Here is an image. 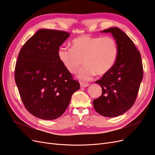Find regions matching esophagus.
Instances as JSON below:
<instances>
[{"label":"esophagus","instance_id":"34e87169","mask_svg":"<svg viewBox=\"0 0 155 155\" xmlns=\"http://www.w3.org/2000/svg\"><path fill=\"white\" fill-rule=\"evenodd\" d=\"M80 86L81 87H87L88 86H89V84L88 83H80Z\"/></svg>","mask_w":155,"mask_h":155}]
</instances>
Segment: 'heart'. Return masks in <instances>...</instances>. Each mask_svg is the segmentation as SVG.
I'll list each match as a JSON object with an SVG mask.
<instances>
[{
  "label": "heart",
  "instance_id": "b5f03b06",
  "mask_svg": "<svg viewBox=\"0 0 155 155\" xmlns=\"http://www.w3.org/2000/svg\"><path fill=\"white\" fill-rule=\"evenodd\" d=\"M72 48L61 47L58 51L60 61L68 71L74 74L83 63L77 77L81 81H90L97 74L109 72L118 58V48L111 37L83 35L72 41Z\"/></svg>",
  "mask_w": 155,
  "mask_h": 155
}]
</instances>
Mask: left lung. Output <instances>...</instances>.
<instances>
[{
    "label": "left lung",
    "mask_w": 155,
    "mask_h": 155,
    "mask_svg": "<svg viewBox=\"0 0 155 155\" xmlns=\"http://www.w3.org/2000/svg\"><path fill=\"white\" fill-rule=\"evenodd\" d=\"M101 33H110L118 48L114 66L95 83L102 88L100 97L93 101L98 114L108 118L124 114L134 105L143 78L141 55L133 41L118 28Z\"/></svg>",
    "instance_id": "obj_1"
}]
</instances>
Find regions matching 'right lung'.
Returning a JSON list of instances; mask_svg holds the SVG:
<instances>
[{
  "mask_svg": "<svg viewBox=\"0 0 155 155\" xmlns=\"http://www.w3.org/2000/svg\"><path fill=\"white\" fill-rule=\"evenodd\" d=\"M70 34L41 29L22 46L16 63L15 79L26 109L37 118H58L80 85L58 57L59 46Z\"/></svg>",
  "mask_w": 155,
  "mask_h": 155,
  "instance_id": "1",
  "label": "right lung"
}]
</instances>
